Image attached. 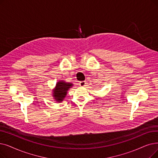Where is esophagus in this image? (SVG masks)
<instances>
[{"label": "esophagus", "mask_w": 158, "mask_h": 158, "mask_svg": "<svg viewBox=\"0 0 158 158\" xmlns=\"http://www.w3.org/2000/svg\"><path fill=\"white\" fill-rule=\"evenodd\" d=\"M86 85V81H80L79 82V85L81 86H85Z\"/></svg>", "instance_id": "esophagus-1"}]
</instances>
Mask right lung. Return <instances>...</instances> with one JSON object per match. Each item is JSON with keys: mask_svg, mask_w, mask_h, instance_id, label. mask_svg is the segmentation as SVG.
I'll list each match as a JSON object with an SVG mask.
<instances>
[{"mask_svg": "<svg viewBox=\"0 0 158 158\" xmlns=\"http://www.w3.org/2000/svg\"><path fill=\"white\" fill-rule=\"evenodd\" d=\"M73 86L72 83H65V81H60L56 83L55 89L53 90V97L58 102L63 101L66 98L68 90Z\"/></svg>", "mask_w": 158, "mask_h": 158, "instance_id": "right-lung-1", "label": "right lung"}]
</instances>
